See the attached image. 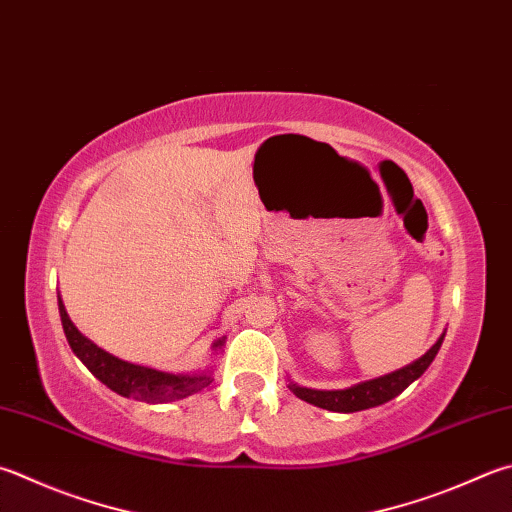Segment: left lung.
<instances>
[{"instance_id":"left-lung-1","label":"left lung","mask_w":512,"mask_h":512,"mask_svg":"<svg viewBox=\"0 0 512 512\" xmlns=\"http://www.w3.org/2000/svg\"><path fill=\"white\" fill-rule=\"evenodd\" d=\"M443 336L446 334H441L439 341L432 345L421 359L412 361L401 370L383 374L379 379L356 383L352 388H345V390H312V388H303V385L289 383V390H292L298 399L312 403L316 408L332 410V412H359V410L376 408L381 406V403H388L390 399L399 397V394L406 390L412 381H417L419 376L430 368V363L435 361V356L443 343Z\"/></svg>"}]
</instances>
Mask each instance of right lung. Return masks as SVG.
Here are the masks:
<instances>
[{"label": "right lung", "mask_w": 512, "mask_h": 512, "mask_svg": "<svg viewBox=\"0 0 512 512\" xmlns=\"http://www.w3.org/2000/svg\"><path fill=\"white\" fill-rule=\"evenodd\" d=\"M57 305H60L62 327L73 354L91 370L95 379H100L106 388L118 392L120 397L136 399L144 403H169V401L187 399L191 394L200 392L202 388H207V385L214 381L211 370L196 372V374H171V372H160L153 368H144V365L122 361L118 356L109 354L93 341L86 339V336L77 330L69 314H66L60 296H57ZM223 343H225V336L214 343L216 350H220Z\"/></svg>", "instance_id": "add662e5"}]
</instances>
